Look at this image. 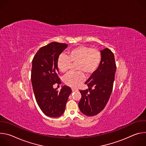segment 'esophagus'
<instances>
[{
    "instance_id": "esophagus-1",
    "label": "esophagus",
    "mask_w": 146,
    "mask_h": 146,
    "mask_svg": "<svg viewBox=\"0 0 146 146\" xmlns=\"http://www.w3.org/2000/svg\"><path fill=\"white\" fill-rule=\"evenodd\" d=\"M72 92L78 91V90H77V89H75V88H72Z\"/></svg>"
}]
</instances>
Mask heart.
<instances>
[{
	"label": "heart",
	"instance_id": "obj_1",
	"mask_svg": "<svg viewBox=\"0 0 146 146\" xmlns=\"http://www.w3.org/2000/svg\"><path fill=\"white\" fill-rule=\"evenodd\" d=\"M100 52L96 49L86 46H79L68 52V56L62 54L57 61V65L62 73H66L72 62L77 63V73H70L64 77V82L71 87L76 88L85 80V76L93 74L98 68L101 62Z\"/></svg>",
	"mask_w": 146,
	"mask_h": 146
}]
</instances>
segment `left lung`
Segmentation results:
<instances>
[{"label": "left lung", "mask_w": 146, "mask_h": 146, "mask_svg": "<svg viewBox=\"0 0 146 146\" xmlns=\"http://www.w3.org/2000/svg\"><path fill=\"white\" fill-rule=\"evenodd\" d=\"M101 62L97 70L86 81L88 90H80L81 98L78 103L81 112L94 116L103 110L111 95L116 65L113 53L106 48L100 51ZM94 88L92 90V87Z\"/></svg>", "instance_id": "1"}]
</instances>
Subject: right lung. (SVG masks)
<instances>
[{
  "mask_svg": "<svg viewBox=\"0 0 146 146\" xmlns=\"http://www.w3.org/2000/svg\"><path fill=\"white\" fill-rule=\"evenodd\" d=\"M68 45L52 42L41 47L32 60L31 81L36 100L44 114L50 117H58L64 114L70 87L62 86L60 90L54 88L55 83L60 81L57 74V61L59 55Z\"/></svg>",
  "mask_w": 146,
  "mask_h": 146,
  "instance_id": "right-lung-1",
  "label": "right lung"
}]
</instances>
